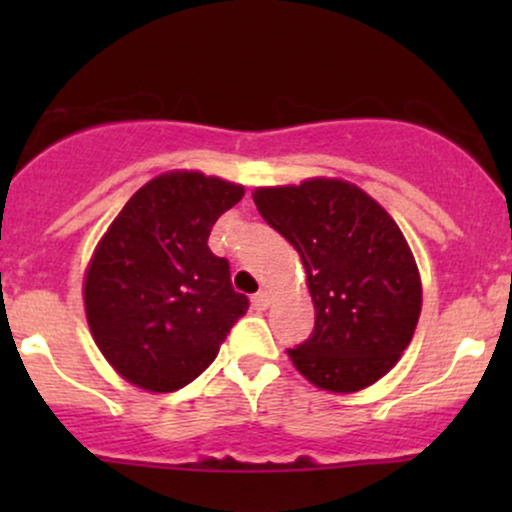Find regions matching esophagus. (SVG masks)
<instances>
[{"label":"esophagus","instance_id":"34e87169","mask_svg":"<svg viewBox=\"0 0 512 512\" xmlns=\"http://www.w3.org/2000/svg\"><path fill=\"white\" fill-rule=\"evenodd\" d=\"M269 303H272V298H269L267 291H260L252 296V305H255V310H267Z\"/></svg>","mask_w":512,"mask_h":512}]
</instances>
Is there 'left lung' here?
<instances>
[{
  "instance_id": "left-lung-1",
  "label": "left lung",
  "mask_w": 512,
  "mask_h": 512,
  "mask_svg": "<svg viewBox=\"0 0 512 512\" xmlns=\"http://www.w3.org/2000/svg\"><path fill=\"white\" fill-rule=\"evenodd\" d=\"M262 219L301 255L315 305L313 334L293 366L330 392L380 380L402 356L421 313V279L392 216L361 187L313 178L260 187Z\"/></svg>"
}]
</instances>
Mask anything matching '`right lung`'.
<instances>
[{"instance_id": "1", "label": "right lung", "mask_w": 512, "mask_h": 512, "mask_svg": "<svg viewBox=\"0 0 512 512\" xmlns=\"http://www.w3.org/2000/svg\"><path fill=\"white\" fill-rule=\"evenodd\" d=\"M243 192L195 170L158 175L98 243L84 281L88 327L132 385L173 392L192 383L248 313L228 260L207 245L211 226Z\"/></svg>"}]
</instances>
